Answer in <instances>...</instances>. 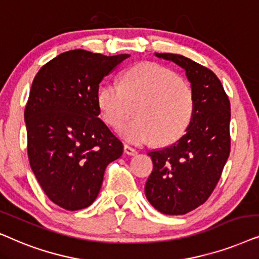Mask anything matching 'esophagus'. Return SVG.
I'll use <instances>...</instances> for the list:
<instances>
[{"label": "esophagus", "instance_id": "esophagus-1", "mask_svg": "<svg viewBox=\"0 0 259 259\" xmlns=\"http://www.w3.org/2000/svg\"><path fill=\"white\" fill-rule=\"evenodd\" d=\"M124 153L127 154V155H136L137 150L135 149V148L127 146V144H124Z\"/></svg>", "mask_w": 259, "mask_h": 259}]
</instances>
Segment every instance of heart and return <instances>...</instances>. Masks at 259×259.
<instances>
[{
  "label": "heart",
  "instance_id": "obj_1",
  "mask_svg": "<svg viewBox=\"0 0 259 259\" xmlns=\"http://www.w3.org/2000/svg\"><path fill=\"white\" fill-rule=\"evenodd\" d=\"M103 119L112 127L134 115L137 118L120 126L123 139L135 144L164 146L184 135L192 122L195 97L192 86L177 73L155 63H142L126 71L122 85L109 82L99 90Z\"/></svg>",
  "mask_w": 259,
  "mask_h": 259
}]
</instances>
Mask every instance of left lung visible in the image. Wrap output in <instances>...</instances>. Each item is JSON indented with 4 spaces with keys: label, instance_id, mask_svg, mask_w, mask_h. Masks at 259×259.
Segmentation results:
<instances>
[{
    "label": "left lung",
    "instance_id": "left-lung-1",
    "mask_svg": "<svg viewBox=\"0 0 259 259\" xmlns=\"http://www.w3.org/2000/svg\"><path fill=\"white\" fill-rule=\"evenodd\" d=\"M186 71L195 109L186 134L171 146L150 151L153 171L147 199L157 211L179 215L202 205L214 191L231 149L229 97L218 77L184 55L155 53Z\"/></svg>",
    "mask_w": 259,
    "mask_h": 259
}]
</instances>
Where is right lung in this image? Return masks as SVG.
<instances>
[{
  "label": "right lung",
  "instance_id": "obj_1",
  "mask_svg": "<svg viewBox=\"0 0 259 259\" xmlns=\"http://www.w3.org/2000/svg\"><path fill=\"white\" fill-rule=\"evenodd\" d=\"M130 54L65 52L37 72L25 108L27 154L45 194L68 211L88 207L123 144L99 118L105 75Z\"/></svg>",
  "mask_w": 259,
  "mask_h": 259
}]
</instances>
